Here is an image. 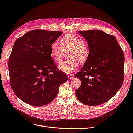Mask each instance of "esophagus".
I'll use <instances>...</instances> for the list:
<instances>
[{"label":"esophagus","instance_id":"esophagus-1","mask_svg":"<svg viewBox=\"0 0 133 133\" xmlns=\"http://www.w3.org/2000/svg\"><path fill=\"white\" fill-rule=\"evenodd\" d=\"M67 76H68V78L69 79H71L73 78L74 76V75L72 74H68L67 75Z\"/></svg>","mask_w":133,"mask_h":133}]
</instances>
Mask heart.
<instances>
[{
  "mask_svg": "<svg viewBox=\"0 0 133 133\" xmlns=\"http://www.w3.org/2000/svg\"><path fill=\"white\" fill-rule=\"evenodd\" d=\"M61 44L54 41L51 45L50 55L57 63L61 61L68 53L69 60L59 64L60 71L66 73L74 72L78 64L82 65L87 61L90 55V47L87 42L74 34H67L60 40Z\"/></svg>",
  "mask_w": 133,
  "mask_h": 133,
  "instance_id": "b5f03b06",
  "label": "heart"
}]
</instances>
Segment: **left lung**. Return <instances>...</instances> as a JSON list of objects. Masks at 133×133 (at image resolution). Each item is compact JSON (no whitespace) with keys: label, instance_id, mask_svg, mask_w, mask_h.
<instances>
[{"label":"left lung","instance_id":"1","mask_svg":"<svg viewBox=\"0 0 133 133\" xmlns=\"http://www.w3.org/2000/svg\"><path fill=\"white\" fill-rule=\"evenodd\" d=\"M90 47L89 57L75 74L81 84L78 99L88 106L107 102L121 88L124 79V54L115 37L103 31H80Z\"/></svg>","mask_w":133,"mask_h":133}]
</instances>
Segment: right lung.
I'll return each mask as SVG.
<instances>
[{
    "label": "right lung",
    "mask_w": 133,
    "mask_h": 133,
    "mask_svg": "<svg viewBox=\"0 0 133 133\" xmlns=\"http://www.w3.org/2000/svg\"><path fill=\"white\" fill-rule=\"evenodd\" d=\"M60 31L34 30L17 39L9 57L10 83L14 93L25 103L46 105L57 96L67 80L51 57V45Z\"/></svg>",
    "instance_id": "obj_1"
}]
</instances>
